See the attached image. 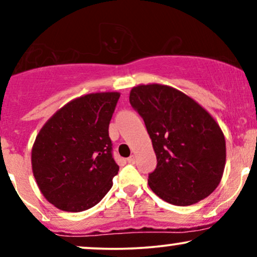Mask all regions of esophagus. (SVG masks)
Listing matches in <instances>:
<instances>
[{"instance_id": "esophagus-1", "label": "esophagus", "mask_w": 257, "mask_h": 257, "mask_svg": "<svg viewBox=\"0 0 257 257\" xmlns=\"http://www.w3.org/2000/svg\"><path fill=\"white\" fill-rule=\"evenodd\" d=\"M135 159H137V156H135V155H132L131 157L128 158V163H134Z\"/></svg>"}]
</instances>
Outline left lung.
<instances>
[{
  "label": "left lung",
  "mask_w": 257,
  "mask_h": 257,
  "mask_svg": "<svg viewBox=\"0 0 257 257\" xmlns=\"http://www.w3.org/2000/svg\"><path fill=\"white\" fill-rule=\"evenodd\" d=\"M129 101L145 122L157 157L149 186L174 205L211 194L222 179L226 141L220 125L198 102L169 85L140 84Z\"/></svg>",
  "instance_id": "left-lung-1"
}]
</instances>
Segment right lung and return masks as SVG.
I'll return each instance as SVG.
<instances>
[{"instance_id":"obj_1","label":"right lung","mask_w":257,"mask_h":257,"mask_svg":"<svg viewBox=\"0 0 257 257\" xmlns=\"http://www.w3.org/2000/svg\"><path fill=\"white\" fill-rule=\"evenodd\" d=\"M119 95L104 91L73 99L37 134L32 173L44 198L60 210H87L112 187L119 167L112 157L108 124Z\"/></svg>"}]
</instances>
